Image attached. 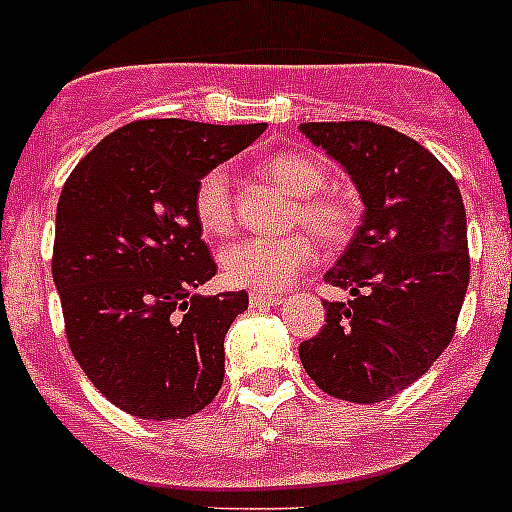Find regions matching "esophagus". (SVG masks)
<instances>
[{"label":"esophagus","instance_id":"esophagus-1","mask_svg":"<svg viewBox=\"0 0 512 512\" xmlns=\"http://www.w3.org/2000/svg\"><path fill=\"white\" fill-rule=\"evenodd\" d=\"M278 302H281V294H270V292H252V294H249V305H252V307L278 305Z\"/></svg>","mask_w":512,"mask_h":512}]
</instances>
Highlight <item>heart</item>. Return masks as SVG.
I'll return each mask as SVG.
<instances>
[{"label": "heart", "mask_w": 512, "mask_h": 512, "mask_svg": "<svg viewBox=\"0 0 512 512\" xmlns=\"http://www.w3.org/2000/svg\"><path fill=\"white\" fill-rule=\"evenodd\" d=\"M268 181L289 191L294 199L292 223L310 228L321 242L339 244L352 231L355 215L339 194L326 191L328 170L305 152L281 149L260 162ZM194 218L205 234H226L234 226V191L223 168H210L194 186ZM315 257V242L305 231L284 236H242L220 252L223 276L234 286L278 292Z\"/></svg>", "instance_id": "obj_1"}]
</instances>
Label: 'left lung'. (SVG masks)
I'll return each instance as SVG.
<instances>
[{
	"label": "left lung",
	"mask_w": 512,
	"mask_h": 512,
	"mask_svg": "<svg viewBox=\"0 0 512 512\" xmlns=\"http://www.w3.org/2000/svg\"><path fill=\"white\" fill-rule=\"evenodd\" d=\"M299 131L342 162L365 205L326 273L352 299L323 302L326 326L299 344V360L336 400L384 402L429 371L455 334L471 278L463 197L450 170L394 128L339 120Z\"/></svg>",
	"instance_id": "1"
}]
</instances>
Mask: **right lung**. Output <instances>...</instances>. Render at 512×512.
Instances as JSON below:
<instances>
[{
	"label": "right lung",
	"mask_w": 512,
	"mask_h": 512,
	"mask_svg": "<svg viewBox=\"0 0 512 512\" xmlns=\"http://www.w3.org/2000/svg\"><path fill=\"white\" fill-rule=\"evenodd\" d=\"M263 131L265 123L134 120L99 141L62 186L52 278L70 352L136 418H189L220 392L223 339L249 297L191 294L218 270L191 199L207 170Z\"/></svg>",
	"instance_id": "1"
}]
</instances>
